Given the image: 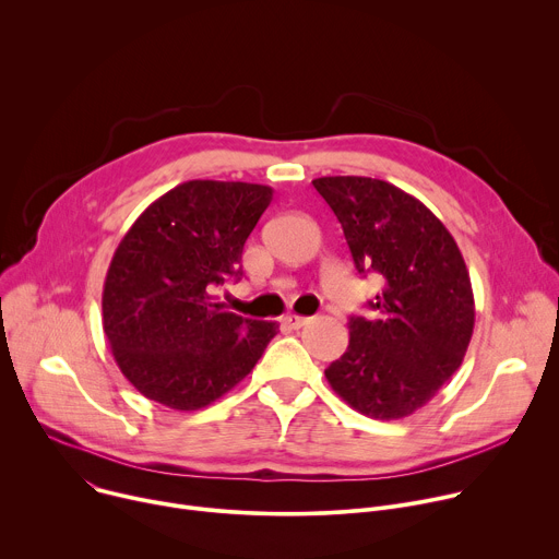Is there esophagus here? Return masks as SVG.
<instances>
[{
  "instance_id": "esophagus-1",
  "label": "esophagus",
  "mask_w": 559,
  "mask_h": 559,
  "mask_svg": "<svg viewBox=\"0 0 559 559\" xmlns=\"http://www.w3.org/2000/svg\"><path fill=\"white\" fill-rule=\"evenodd\" d=\"M307 321H309V318H307V316H300V313H287V316H283V323H285L287 328H292V330H298V328L307 325Z\"/></svg>"
}]
</instances>
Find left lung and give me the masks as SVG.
Segmentation results:
<instances>
[{
    "instance_id": "obj_1",
    "label": "left lung",
    "mask_w": 559,
    "mask_h": 559,
    "mask_svg": "<svg viewBox=\"0 0 559 559\" xmlns=\"http://www.w3.org/2000/svg\"><path fill=\"white\" fill-rule=\"evenodd\" d=\"M343 225L356 270L382 278L373 316L349 318V347L325 369L343 401L376 420L425 407L457 371L473 336L468 270L442 221L380 179L311 181Z\"/></svg>"
}]
</instances>
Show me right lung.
Instances as JSON below:
<instances>
[{"label": "right lung", "instance_id": "obj_1", "mask_svg": "<svg viewBox=\"0 0 559 559\" xmlns=\"http://www.w3.org/2000/svg\"><path fill=\"white\" fill-rule=\"evenodd\" d=\"M272 197L259 183L186 181L121 238L104 283V332L121 373L150 401L177 412L212 405L276 336V323L216 300L243 274V246Z\"/></svg>", "mask_w": 559, "mask_h": 559}]
</instances>
